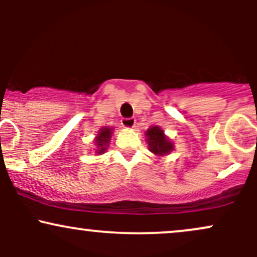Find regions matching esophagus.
Returning a JSON list of instances; mask_svg holds the SVG:
<instances>
[{"mask_svg": "<svg viewBox=\"0 0 257 257\" xmlns=\"http://www.w3.org/2000/svg\"><path fill=\"white\" fill-rule=\"evenodd\" d=\"M135 118H123L120 120V124H122L123 128L126 129H133L135 126Z\"/></svg>", "mask_w": 257, "mask_h": 257, "instance_id": "esophagus-1", "label": "esophagus"}]
</instances>
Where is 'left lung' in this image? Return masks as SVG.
<instances>
[{"label": "left lung", "instance_id": "1", "mask_svg": "<svg viewBox=\"0 0 257 257\" xmlns=\"http://www.w3.org/2000/svg\"><path fill=\"white\" fill-rule=\"evenodd\" d=\"M149 150L157 157H164L174 151V143L158 125H152L145 132Z\"/></svg>", "mask_w": 257, "mask_h": 257}]
</instances>
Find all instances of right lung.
I'll use <instances>...</instances> for the list:
<instances>
[{"mask_svg":"<svg viewBox=\"0 0 257 257\" xmlns=\"http://www.w3.org/2000/svg\"><path fill=\"white\" fill-rule=\"evenodd\" d=\"M113 133V128L111 126H102L94 138V145H95L96 155H102L108 149V144L111 143V137Z\"/></svg>","mask_w":257,"mask_h":257,"instance_id":"1","label":"right lung"}]
</instances>
